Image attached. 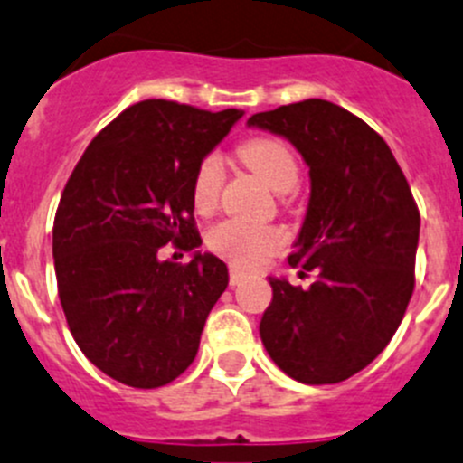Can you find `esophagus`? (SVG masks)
Instances as JSON below:
<instances>
[{
    "label": "esophagus",
    "mask_w": 463,
    "mask_h": 463,
    "mask_svg": "<svg viewBox=\"0 0 463 463\" xmlns=\"http://www.w3.org/2000/svg\"><path fill=\"white\" fill-rule=\"evenodd\" d=\"M245 277H248V275H245L243 270H239V268H236V266L229 268V286H239V284H243Z\"/></svg>",
    "instance_id": "34e87169"
}]
</instances>
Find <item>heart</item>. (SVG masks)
Masks as SVG:
<instances>
[{
	"label": "heart",
	"mask_w": 463,
	"mask_h": 463,
	"mask_svg": "<svg viewBox=\"0 0 463 463\" xmlns=\"http://www.w3.org/2000/svg\"><path fill=\"white\" fill-rule=\"evenodd\" d=\"M239 156L245 165L266 179L275 191L286 193L300 179V165L288 145L270 136H257L245 140L239 147ZM224 184V163L218 152H209L197 163L193 175V206L200 213H209L218 204ZM284 245V234L275 227L250 224L243 220H220L206 232V248L229 263L252 268L261 263L268 254L277 252Z\"/></svg>",
	"instance_id": "heart-1"
}]
</instances>
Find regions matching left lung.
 <instances>
[{"label":"left lung","instance_id":"8db88e82","mask_svg":"<svg viewBox=\"0 0 463 463\" xmlns=\"http://www.w3.org/2000/svg\"><path fill=\"white\" fill-rule=\"evenodd\" d=\"M248 125L288 138L309 165L311 197L288 257L309 288L272 279L259 332L268 354L305 384H336L389 345L416 286L420 213L375 129L327 99L257 113Z\"/></svg>","mask_w":463,"mask_h":463}]
</instances>
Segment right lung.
Instances as JSON below:
<instances>
[{"label":"right lung","instance_id":"add662e5","mask_svg":"<svg viewBox=\"0 0 463 463\" xmlns=\"http://www.w3.org/2000/svg\"><path fill=\"white\" fill-rule=\"evenodd\" d=\"M170 99L131 104L92 138L54 218V268L74 341L102 373L156 389L193 364L209 311L227 288L213 254L163 261L165 245L202 243L193 175L234 122Z\"/></svg>","mask_w":463,"mask_h":463}]
</instances>
